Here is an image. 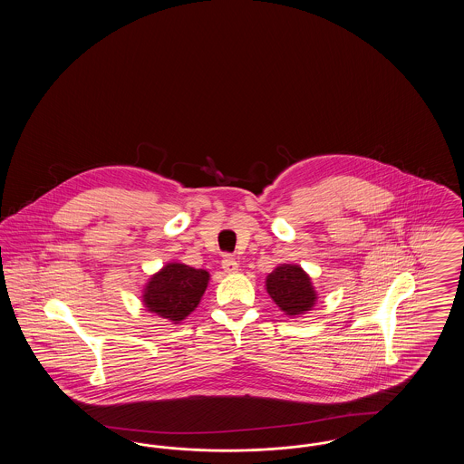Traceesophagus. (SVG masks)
I'll list each match as a JSON object with an SVG mask.
<instances>
[{
	"instance_id": "1",
	"label": "esophagus",
	"mask_w": 464,
	"mask_h": 464,
	"mask_svg": "<svg viewBox=\"0 0 464 464\" xmlns=\"http://www.w3.org/2000/svg\"><path fill=\"white\" fill-rule=\"evenodd\" d=\"M221 266L226 273H237L238 271V261L235 257H231V256H224Z\"/></svg>"
}]
</instances>
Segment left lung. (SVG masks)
<instances>
[{"instance_id":"8db88e82","label":"left lung","mask_w":464,"mask_h":464,"mask_svg":"<svg viewBox=\"0 0 464 464\" xmlns=\"http://www.w3.org/2000/svg\"><path fill=\"white\" fill-rule=\"evenodd\" d=\"M266 288L271 299L290 316L308 311L316 299L308 275L299 266H278L267 275Z\"/></svg>"}]
</instances>
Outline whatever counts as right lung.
I'll list each match as a JSON object with an SVG mask.
<instances>
[{
  "mask_svg": "<svg viewBox=\"0 0 464 464\" xmlns=\"http://www.w3.org/2000/svg\"><path fill=\"white\" fill-rule=\"evenodd\" d=\"M207 282L208 273L205 269L179 263L167 265L144 290V304L150 311L179 324L198 306Z\"/></svg>",
  "mask_w": 464,
  "mask_h": 464,
  "instance_id": "right-lung-1",
  "label": "right lung"
}]
</instances>
